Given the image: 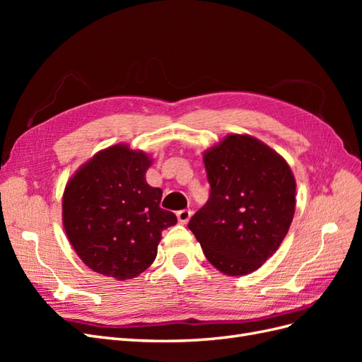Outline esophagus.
Instances as JSON below:
<instances>
[{
    "label": "esophagus",
    "mask_w": 362,
    "mask_h": 362,
    "mask_svg": "<svg viewBox=\"0 0 362 362\" xmlns=\"http://www.w3.org/2000/svg\"><path fill=\"white\" fill-rule=\"evenodd\" d=\"M177 217H178V221H180V223H187L189 221H190V217H192V211L190 210H181V211H178L177 213Z\"/></svg>",
    "instance_id": "34e87169"
}]
</instances>
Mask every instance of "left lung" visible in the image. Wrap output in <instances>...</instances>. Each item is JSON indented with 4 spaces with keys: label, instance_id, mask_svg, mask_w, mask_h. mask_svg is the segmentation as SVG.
I'll return each instance as SVG.
<instances>
[{
    "label": "left lung",
    "instance_id": "obj_1",
    "mask_svg": "<svg viewBox=\"0 0 362 362\" xmlns=\"http://www.w3.org/2000/svg\"><path fill=\"white\" fill-rule=\"evenodd\" d=\"M210 198L189 229L206 259L228 276L259 269L286 238L296 208L294 175L276 151L229 134L204 152Z\"/></svg>",
    "mask_w": 362,
    "mask_h": 362
}]
</instances>
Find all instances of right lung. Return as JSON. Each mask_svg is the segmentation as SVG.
Listing matches in <instances>:
<instances>
[{"mask_svg":"<svg viewBox=\"0 0 362 362\" xmlns=\"http://www.w3.org/2000/svg\"><path fill=\"white\" fill-rule=\"evenodd\" d=\"M152 160L128 145L84 163L63 193V226L84 264L119 281L139 276L157 257L161 231L177 216L160 208L163 192L145 173Z\"/></svg>","mask_w":362,"mask_h":362,"instance_id":"add662e5","label":"right lung"}]
</instances>
